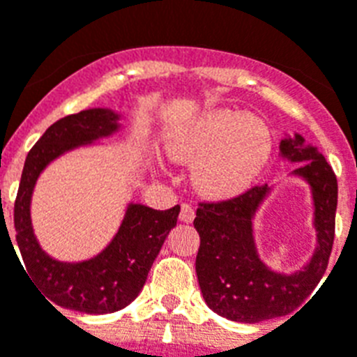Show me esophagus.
Wrapping results in <instances>:
<instances>
[{
    "label": "esophagus",
    "instance_id": "obj_1",
    "mask_svg": "<svg viewBox=\"0 0 357 357\" xmlns=\"http://www.w3.org/2000/svg\"><path fill=\"white\" fill-rule=\"evenodd\" d=\"M178 219H181L182 222H193V219H195V210L191 208V204L181 206V215H178Z\"/></svg>",
    "mask_w": 357,
    "mask_h": 357
}]
</instances>
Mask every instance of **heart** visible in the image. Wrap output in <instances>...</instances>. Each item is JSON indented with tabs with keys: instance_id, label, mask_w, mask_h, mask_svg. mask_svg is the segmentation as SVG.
<instances>
[{
	"instance_id": "heart-1",
	"label": "heart",
	"mask_w": 357,
	"mask_h": 357,
	"mask_svg": "<svg viewBox=\"0 0 357 357\" xmlns=\"http://www.w3.org/2000/svg\"><path fill=\"white\" fill-rule=\"evenodd\" d=\"M173 160L193 164L197 190L208 197L237 195L255 181L272 153V135L253 114L208 111L167 140Z\"/></svg>"
}]
</instances>
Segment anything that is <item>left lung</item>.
Wrapping results in <instances>:
<instances>
[{
	"mask_svg": "<svg viewBox=\"0 0 357 357\" xmlns=\"http://www.w3.org/2000/svg\"><path fill=\"white\" fill-rule=\"evenodd\" d=\"M282 157L305 162L297 175L310 182L316 204L317 250L305 270L282 275L268 270L253 244L252 217L268 185H252L241 195L200 202L193 220L200 235L195 270L206 305L226 319L259 323L287 316L301 306L326 272L335 231L337 178L316 147L303 146V137L282 140Z\"/></svg>",
	"mask_w": 357,
	"mask_h": 357,
	"instance_id": "8db88e82",
	"label": "left lung"
}]
</instances>
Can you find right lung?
I'll list each match as a JSON object with an SVG mask.
<instances>
[{"label": "right lung", "instance_id": "obj_1", "mask_svg": "<svg viewBox=\"0 0 357 357\" xmlns=\"http://www.w3.org/2000/svg\"><path fill=\"white\" fill-rule=\"evenodd\" d=\"M116 120L119 114L109 109H87L69 114L52 123L26 155L14 202V229L25 270L50 299L49 305L52 301L61 308L85 314L122 310L140 294L153 261L167 234L176 226L178 204L164 211L131 204L111 244L89 261L60 263L40 248L29 210L38 175L61 153L116 131Z\"/></svg>", "mask_w": 357, "mask_h": 357}]
</instances>
